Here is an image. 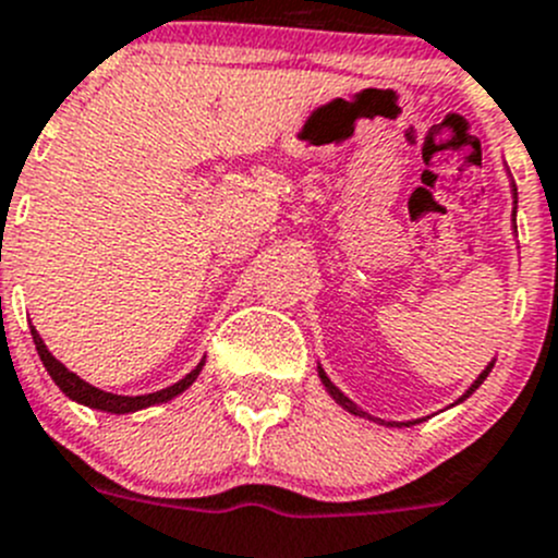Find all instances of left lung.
<instances>
[{"mask_svg": "<svg viewBox=\"0 0 558 558\" xmlns=\"http://www.w3.org/2000/svg\"><path fill=\"white\" fill-rule=\"evenodd\" d=\"M512 198H515V207H518V191H515V185H512ZM512 218H515V209H512ZM490 367H494V362H490V365H488V367H485V371H483V373H480V376H477V378H474V384H472V387H469V389H466V392H463V398H458V403H461V400H466V398H469V395H472V392H474V389H477V387H480V384H483V381H485V378H488ZM318 378H322V384H324V387H327V392H329V395H332V398H335V403H340V405H343V409H345V411H351V414H356V416H367V420H373V423H381V425H405V428H409V425H416V423H384V420H376V416H371V414H365V411H362V409H356V405H354V403H351V400H349V398H345V395H343V392H340V389H338V387H335V384H332V381H329V378H327V373H324V367H318Z\"/></svg>", "mask_w": 558, "mask_h": 558, "instance_id": "8db88e82", "label": "left lung"}]
</instances>
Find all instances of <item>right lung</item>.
<instances>
[{
    "instance_id": "1",
    "label": "right lung",
    "mask_w": 558,
    "mask_h": 558,
    "mask_svg": "<svg viewBox=\"0 0 558 558\" xmlns=\"http://www.w3.org/2000/svg\"><path fill=\"white\" fill-rule=\"evenodd\" d=\"M32 340H35V349L37 354H40L43 365H46L48 376L57 381V387L62 389L64 395H68L70 400H75V403H84L89 405V409H97V411H108V414H130V411H138V409H147V405H155V403H166V400L177 398L180 392H185L187 387H191L193 381L198 378V373H202L204 367V360L198 362L196 367H193L191 373H187L182 381L171 384V387L166 389H158V392H149V395H113V392H102V389L92 387L89 381H84L81 376H75L73 371H68V367L62 365V362L57 360V356L51 354V351L46 349V343H43V338L37 335V329L32 327Z\"/></svg>"
}]
</instances>
